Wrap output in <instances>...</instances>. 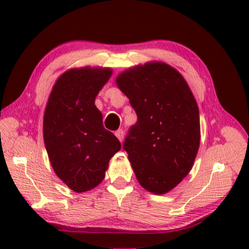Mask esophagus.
<instances>
[{
  "label": "esophagus",
  "mask_w": 249,
  "mask_h": 249,
  "mask_svg": "<svg viewBox=\"0 0 249 249\" xmlns=\"http://www.w3.org/2000/svg\"><path fill=\"white\" fill-rule=\"evenodd\" d=\"M115 136L119 138V141L122 142L124 140V130L123 129H117L115 132Z\"/></svg>",
  "instance_id": "1"
}]
</instances>
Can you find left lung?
I'll use <instances>...</instances> for the list:
<instances>
[{
    "instance_id": "8db88e82",
    "label": "left lung",
    "mask_w": 249,
    "mask_h": 249,
    "mask_svg": "<svg viewBox=\"0 0 249 249\" xmlns=\"http://www.w3.org/2000/svg\"><path fill=\"white\" fill-rule=\"evenodd\" d=\"M116 84L137 114L123 145L135 176L147 191L165 195L190 172L199 150L196 101L179 71L165 62L125 70Z\"/></svg>"
}]
</instances>
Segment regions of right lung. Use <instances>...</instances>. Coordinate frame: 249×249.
Segmentation results:
<instances>
[{
	"label": "right lung",
	"instance_id": "add662e5",
	"mask_svg": "<svg viewBox=\"0 0 249 249\" xmlns=\"http://www.w3.org/2000/svg\"><path fill=\"white\" fill-rule=\"evenodd\" d=\"M112 75L111 68H73L57 79L44 114V142L58 178L74 192L102 182L121 142L103 126L94 101Z\"/></svg>",
	"mask_w": 249,
	"mask_h": 249
}]
</instances>
